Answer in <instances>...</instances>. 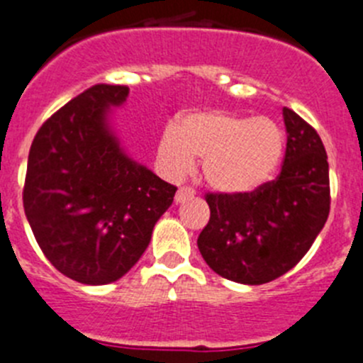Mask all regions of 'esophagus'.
Instances as JSON below:
<instances>
[{
  "mask_svg": "<svg viewBox=\"0 0 363 363\" xmlns=\"http://www.w3.org/2000/svg\"><path fill=\"white\" fill-rule=\"evenodd\" d=\"M195 195V191L191 188H179L177 194H175V202L177 204H181V202L188 201V199H191Z\"/></svg>",
  "mask_w": 363,
  "mask_h": 363,
  "instance_id": "obj_1",
  "label": "esophagus"
}]
</instances>
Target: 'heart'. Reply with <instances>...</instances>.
Wrapping results in <instances>:
<instances>
[{
    "mask_svg": "<svg viewBox=\"0 0 363 363\" xmlns=\"http://www.w3.org/2000/svg\"><path fill=\"white\" fill-rule=\"evenodd\" d=\"M284 145L282 128L269 117L199 110L162 133L157 161L166 177L179 181L194 169V157L202 159L206 184L218 194L240 195L269 181Z\"/></svg>",
    "mask_w": 363,
    "mask_h": 363,
    "instance_id": "obj_1",
    "label": "heart"
}]
</instances>
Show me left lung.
I'll use <instances>...</instances> for the list:
<instances>
[{
	"instance_id": "8db88e82",
	"label": "left lung",
	"mask_w": 363,
	"mask_h": 363,
	"mask_svg": "<svg viewBox=\"0 0 363 363\" xmlns=\"http://www.w3.org/2000/svg\"><path fill=\"white\" fill-rule=\"evenodd\" d=\"M287 145L277 181L251 194H210V222L197 238L206 264L228 280L260 286L309 251L329 215V164L322 139L284 108Z\"/></svg>"
}]
</instances>
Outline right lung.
Instances as JSON below:
<instances>
[{
    "label": "right lung",
    "mask_w": 363,
    "mask_h": 363,
    "mask_svg": "<svg viewBox=\"0 0 363 363\" xmlns=\"http://www.w3.org/2000/svg\"><path fill=\"white\" fill-rule=\"evenodd\" d=\"M128 86L96 84L35 133L23 206L39 247L68 279L119 280L141 259L177 188L126 153L113 110Z\"/></svg>",
    "instance_id": "add662e5"
}]
</instances>
